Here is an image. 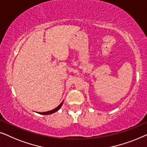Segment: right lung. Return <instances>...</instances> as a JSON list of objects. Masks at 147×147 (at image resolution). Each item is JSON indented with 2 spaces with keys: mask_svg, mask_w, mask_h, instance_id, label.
<instances>
[{
  "mask_svg": "<svg viewBox=\"0 0 147 147\" xmlns=\"http://www.w3.org/2000/svg\"><path fill=\"white\" fill-rule=\"evenodd\" d=\"M63 102H62L61 103V104H60V105H59V106H58V107H57V108L54 109H53V110L49 111H47V112H43V113H38V114H40V115H51V114H53V113L57 112V111L59 110V109L61 108L62 105H63Z\"/></svg>",
  "mask_w": 147,
  "mask_h": 147,
  "instance_id": "obj_1",
  "label": "right lung"
}]
</instances>
